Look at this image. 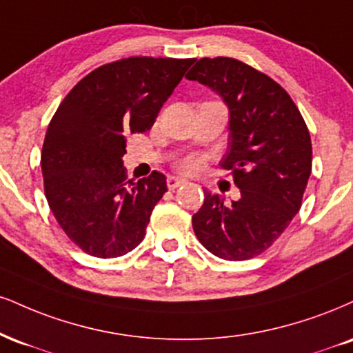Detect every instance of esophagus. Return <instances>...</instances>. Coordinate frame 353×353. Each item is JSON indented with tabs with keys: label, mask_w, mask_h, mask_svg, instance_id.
I'll return each instance as SVG.
<instances>
[{
	"label": "esophagus",
	"mask_w": 353,
	"mask_h": 353,
	"mask_svg": "<svg viewBox=\"0 0 353 353\" xmlns=\"http://www.w3.org/2000/svg\"><path fill=\"white\" fill-rule=\"evenodd\" d=\"M182 184H185V179H179V177H176V176H169L168 177V188H169V190H174V189L181 188Z\"/></svg>",
	"instance_id": "esophagus-1"
}]
</instances>
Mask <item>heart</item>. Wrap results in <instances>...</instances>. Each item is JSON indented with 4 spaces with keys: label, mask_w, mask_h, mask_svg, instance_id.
<instances>
[{
    "label": "heart",
    "mask_w": 353,
    "mask_h": 353,
    "mask_svg": "<svg viewBox=\"0 0 353 353\" xmlns=\"http://www.w3.org/2000/svg\"><path fill=\"white\" fill-rule=\"evenodd\" d=\"M179 168L185 172H192L199 168V158H195V156H189V158H185L184 161H182Z\"/></svg>",
    "instance_id": "heart-1"
}]
</instances>
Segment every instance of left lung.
Instances as JSON below:
<instances>
[{
	"label": "left lung",
	"instance_id": "8db88e82",
	"mask_svg": "<svg viewBox=\"0 0 353 353\" xmlns=\"http://www.w3.org/2000/svg\"><path fill=\"white\" fill-rule=\"evenodd\" d=\"M185 77L207 85L228 107V150L220 165L240 189L228 205L203 190L194 232L215 256L250 260L268 250L301 209L312 169L309 130L281 85L248 63L203 57Z\"/></svg>",
	"mask_w": 353,
	"mask_h": 353
}]
</instances>
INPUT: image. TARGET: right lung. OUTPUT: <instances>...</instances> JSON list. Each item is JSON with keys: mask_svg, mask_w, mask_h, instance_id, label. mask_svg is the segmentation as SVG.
<instances>
[{"mask_svg": "<svg viewBox=\"0 0 353 353\" xmlns=\"http://www.w3.org/2000/svg\"><path fill=\"white\" fill-rule=\"evenodd\" d=\"M195 59L128 57L105 63L67 93L42 144L44 192L65 235L97 258L141 243L168 185L152 171L126 179V134L144 133Z\"/></svg>", "mask_w": 353, "mask_h": 353, "instance_id": "right-lung-1", "label": "right lung"}]
</instances>
